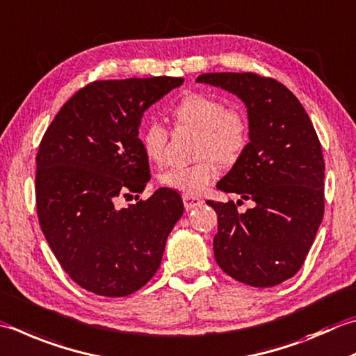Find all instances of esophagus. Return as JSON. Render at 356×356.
<instances>
[{
  "instance_id": "obj_1",
  "label": "esophagus",
  "mask_w": 356,
  "mask_h": 356,
  "mask_svg": "<svg viewBox=\"0 0 356 356\" xmlns=\"http://www.w3.org/2000/svg\"><path fill=\"white\" fill-rule=\"evenodd\" d=\"M184 199V205H185V210H193V208L200 207L202 205V200L199 197H194V196H188V194H184L182 196Z\"/></svg>"
}]
</instances>
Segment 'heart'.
Listing matches in <instances>:
<instances>
[{"label": "heart", "instance_id": "1", "mask_svg": "<svg viewBox=\"0 0 356 356\" xmlns=\"http://www.w3.org/2000/svg\"><path fill=\"white\" fill-rule=\"evenodd\" d=\"M176 127L197 129L194 152L197 160L188 165H174L159 176L160 184L188 196L199 194L219 174L218 160L225 166L234 165L250 143V120L238 104H224L216 95L193 90L171 109ZM170 129L159 118H149L140 129L146 157L160 162L168 145Z\"/></svg>", "mask_w": 356, "mask_h": 356}]
</instances>
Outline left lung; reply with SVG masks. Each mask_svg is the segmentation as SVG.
I'll return each instance as SVG.
<instances>
[{
    "mask_svg": "<svg viewBox=\"0 0 356 356\" xmlns=\"http://www.w3.org/2000/svg\"><path fill=\"white\" fill-rule=\"evenodd\" d=\"M197 81L238 95L250 120L248 148L218 188L256 205L239 213L233 200H207L218 213L214 257L233 280L273 287L302 267L321 225V142L302 104L275 79L256 72H210Z\"/></svg>",
    "mask_w": 356,
    "mask_h": 356,
    "instance_id": "1",
    "label": "left lung"
}]
</instances>
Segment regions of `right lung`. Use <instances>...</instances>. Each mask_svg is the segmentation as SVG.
<instances>
[{
  "label": "right lung",
  "instance_id": "add662e5",
  "mask_svg": "<svg viewBox=\"0 0 356 356\" xmlns=\"http://www.w3.org/2000/svg\"><path fill=\"white\" fill-rule=\"evenodd\" d=\"M182 83V76L92 81L63 104L41 138L40 227L66 275L95 295L122 298L142 289L184 214L182 197L170 188L138 199L151 179L140 118ZM132 195L137 204L118 208Z\"/></svg>",
  "mask_w": 356,
  "mask_h": 356
}]
</instances>
